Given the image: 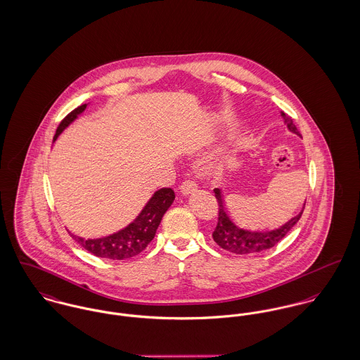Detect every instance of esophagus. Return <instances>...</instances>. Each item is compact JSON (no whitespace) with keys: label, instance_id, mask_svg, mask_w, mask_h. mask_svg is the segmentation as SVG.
<instances>
[{"label":"esophagus","instance_id":"34e87169","mask_svg":"<svg viewBox=\"0 0 360 360\" xmlns=\"http://www.w3.org/2000/svg\"><path fill=\"white\" fill-rule=\"evenodd\" d=\"M179 191L184 195H189V194L194 193L197 191V185L194 184L193 181H185L181 186Z\"/></svg>","mask_w":360,"mask_h":360}]
</instances>
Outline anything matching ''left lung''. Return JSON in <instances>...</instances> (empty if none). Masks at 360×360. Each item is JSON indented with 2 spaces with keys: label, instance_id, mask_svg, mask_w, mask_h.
<instances>
[{
  "label": "left lung",
  "instance_id": "left-lung-1",
  "mask_svg": "<svg viewBox=\"0 0 360 360\" xmlns=\"http://www.w3.org/2000/svg\"><path fill=\"white\" fill-rule=\"evenodd\" d=\"M281 116L283 117V123L286 124L288 130L293 134L300 136V133L297 131L293 120L289 116H286L283 112H281ZM214 192H215V197H217L218 205H219L218 224H217L215 231L212 233L214 241L221 248L229 250L231 253H236V255L259 253V252H263L266 249L273 248L299 221V219L302 218L303 211H304L305 202L300 214H297L295 218L283 223L282 226H279L277 229H273V230H247V229H243V227L237 226L234 221L230 219V217L227 214V210L224 207V200L221 197V189L217 188V189H214Z\"/></svg>",
  "mask_w": 360,
  "mask_h": 360
}]
</instances>
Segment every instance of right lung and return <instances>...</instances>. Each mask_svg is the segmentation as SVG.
<instances>
[{
    "instance_id": "1",
    "label": "right lung",
    "mask_w": 360,
    "mask_h": 360,
    "mask_svg": "<svg viewBox=\"0 0 360 360\" xmlns=\"http://www.w3.org/2000/svg\"><path fill=\"white\" fill-rule=\"evenodd\" d=\"M87 104H83L77 110L65 116V119L60 123L56 130L53 141L58 139V136L71 124L74 123L79 115H82L86 110ZM175 198L174 191L169 188H163L156 191L145 207L141 210L139 217L129 223L124 229L101 237V238H83L75 236L70 231L71 237L86 250L93 253L98 257H105L111 260H124L133 256H137L148 244L155 238L156 230L162 221L163 215L167 210L171 207Z\"/></svg>"
}]
</instances>
